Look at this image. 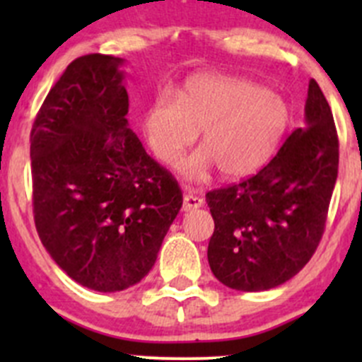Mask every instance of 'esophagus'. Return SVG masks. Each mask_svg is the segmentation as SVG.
I'll list each match as a JSON object with an SVG mask.
<instances>
[{
  "label": "esophagus",
  "instance_id": "1",
  "mask_svg": "<svg viewBox=\"0 0 362 362\" xmlns=\"http://www.w3.org/2000/svg\"><path fill=\"white\" fill-rule=\"evenodd\" d=\"M203 206V198H199V196L196 194H185L184 196V210L185 211H191V210H196V208Z\"/></svg>",
  "mask_w": 362,
  "mask_h": 362
}]
</instances>
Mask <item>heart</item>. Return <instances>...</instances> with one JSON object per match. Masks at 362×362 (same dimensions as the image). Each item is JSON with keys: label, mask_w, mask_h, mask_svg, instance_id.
I'll return each instance as SVG.
<instances>
[{"label": "heart", "mask_w": 362, "mask_h": 362, "mask_svg": "<svg viewBox=\"0 0 362 362\" xmlns=\"http://www.w3.org/2000/svg\"><path fill=\"white\" fill-rule=\"evenodd\" d=\"M289 107L259 83L224 75L189 78L177 100L159 98L144 119L148 147L160 163L175 166L198 138L202 148L180 164L184 177L202 180L214 166L229 178L262 166L289 126Z\"/></svg>", "instance_id": "heart-1"}]
</instances>
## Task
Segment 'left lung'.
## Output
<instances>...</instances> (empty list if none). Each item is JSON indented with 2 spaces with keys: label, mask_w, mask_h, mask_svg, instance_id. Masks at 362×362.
<instances>
[{
  "label": "left lung",
  "mask_w": 362,
  "mask_h": 362,
  "mask_svg": "<svg viewBox=\"0 0 362 362\" xmlns=\"http://www.w3.org/2000/svg\"><path fill=\"white\" fill-rule=\"evenodd\" d=\"M338 134L319 83L310 80L305 127L264 168L206 192L215 229L208 262L215 279L245 293L282 286L312 259L338 177Z\"/></svg>",
  "instance_id": "1"
}]
</instances>
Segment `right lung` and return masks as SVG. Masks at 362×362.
Returning a JSON list of instances; mask_svg holds the SVG:
<instances>
[{"instance_id":"obj_1","label":"right lung","mask_w":362,"mask_h":362,"mask_svg":"<svg viewBox=\"0 0 362 362\" xmlns=\"http://www.w3.org/2000/svg\"><path fill=\"white\" fill-rule=\"evenodd\" d=\"M120 64L105 54L69 63L31 129L36 231L69 279L98 293L151 272L182 206L178 182L129 129Z\"/></svg>"}]
</instances>
